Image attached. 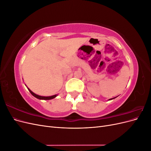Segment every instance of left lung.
<instances>
[{"label": "left lung", "instance_id": "1", "mask_svg": "<svg viewBox=\"0 0 151 151\" xmlns=\"http://www.w3.org/2000/svg\"><path fill=\"white\" fill-rule=\"evenodd\" d=\"M114 99V98H112V99H109V100H111V99Z\"/></svg>", "mask_w": 151, "mask_h": 151}]
</instances>
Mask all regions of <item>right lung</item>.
I'll return each instance as SVG.
<instances>
[{"label": "right lung", "instance_id": "obj_1", "mask_svg": "<svg viewBox=\"0 0 151 151\" xmlns=\"http://www.w3.org/2000/svg\"><path fill=\"white\" fill-rule=\"evenodd\" d=\"M28 90L29 91V92L31 93V94L32 95H33V96H35V98H38V99H40L48 100V99H53V98H55V97L57 96V95H53V96H47V97H45V96H41L36 94H35L34 93L32 92V91H31L29 88H28Z\"/></svg>", "mask_w": 151, "mask_h": 151}]
</instances>
